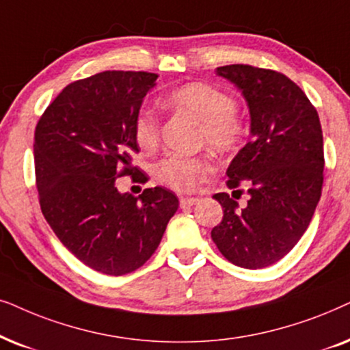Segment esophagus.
I'll list each match as a JSON object with an SVG mask.
<instances>
[{
    "instance_id": "34e87169",
    "label": "esophagus",
    "mask_w": 350,
    "mask_h": 350,
    "mask_svg": "<svg viewBox=\"0 0 350 350\" xmlns=\"http://www.w3.org/2000/svg\"><path fill=\"white\" fill-rule=\"evenodd\" d=\"M198 202H200V198H195V197H180V198H179L180 208L193 206V204H197Z\"/></svg>"
}]
</instances>
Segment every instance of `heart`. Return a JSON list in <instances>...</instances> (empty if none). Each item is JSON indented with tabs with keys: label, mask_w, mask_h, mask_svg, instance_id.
Wrapping results in <instances>:
<instances>
[{
	"label": "heart",
	"mask_w": 350,
	"mask_h": 350,
	"mask_svg": "<svg viewBox=\"0 0 350 350\" xmlns=\"http://www.w3.org/2000/svg\"><path fill=\"white\" fill-rule=\"evenodd\" d=\"M165 105L200 121V144L219 153L239 150L250 133L248 121L237 110L235 97L211 83H185L165 97ZM133 133L142 148H155L160 141V116L157 111L153 109L139 110L133 123ZM153 172L167 187L190 193L213 174L214 161L208 155H167L157 161Z\"/></svg>",
	"instance_id": "obj_1"
}]
</instances>
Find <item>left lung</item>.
Instances as JSON below:
<instances>
[{"instance_id":"8db88e82","label":"left lung","mask_w":350,"mask_h":350,"mask_svg":"<svg viewBox=\"0 0 350 350\" xmlns=\"http://www.w3.org/2000/svg\"><path fill=\"white\" fill-rule=\"evenodd\" d=\"M243 92L251 139L229 170L227 187L243 192L239 211L229 193H216L224 217L211 239L224 258L245 269H262L293 250L309 226L323 185V134L317 109L286 75L254 65L216 68Z\"/></svg>"}]
</instances>
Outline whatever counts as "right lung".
Returning a JSON list of instances; mask_svg holds the SVG:
<instances>
[{
	"mask_svg": "<svg viewBox=\"0 0 350 350\" xmlns=\"http://www.w3.org/2000/svg\"><path fill=\"white\" fill-rule=\"evenodd\" d=\"M158 75L107 70L70 83L35 128V183L46 221L70 253L105 275L150 259L179 208L174 193H120L116 179L148 178L133 166V123Z\"/></svg>",
	"mask_w": 350,
	"mask_h": 350,
	"instance_id": "add662e5",
	"label": "right lung"
}]
</instances>
